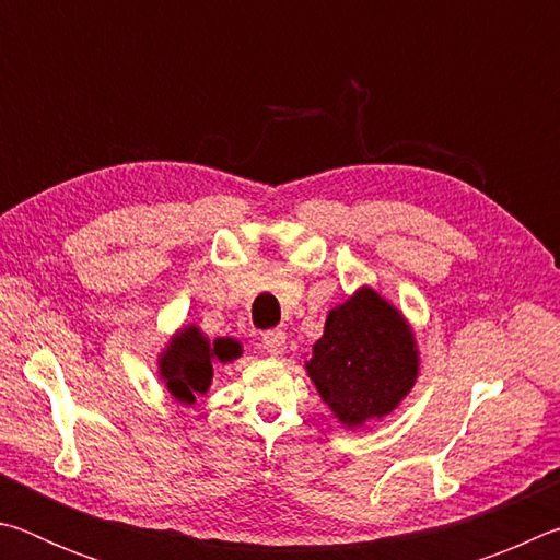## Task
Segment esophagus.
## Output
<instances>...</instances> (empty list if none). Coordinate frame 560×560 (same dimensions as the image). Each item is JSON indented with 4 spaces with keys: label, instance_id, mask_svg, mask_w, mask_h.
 <instances>
[{
    "label": "esophagus",
    "instance_id": "34e87169",
    "mask_svg": "<svg viewBox=\"0 0 560 560\" xmlns=\"http://www.w3.org/2000/svg\"><path fill=\"white\" fill-rule=\"evenodd\" d=\"M283 346H287V334H283V330H279V328H271L261 336V348L267 350L269 355H279Z\"/></svg>",
    "mask_w": 560,
    "mask_h": 560
}]
</instances>
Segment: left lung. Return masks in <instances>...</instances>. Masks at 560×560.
Returning a JSON list of instances; mask_svg holds the SVG:
<instances>
[{"label": "left lung", "instance_id": "1", "mask_svg": "<svg viewBox=\"0 0 560 560\" xmlns=\"http://www.w3.org/2000/svg\"><path fill=\"white\" fill-rule=\"evenodd\" d=\"M324 402L346 428L393 412L417 377V350L402 316L363 289L326 318L306 363Z\"/></svg>", "mask_w": 560, "mask_h": 560}]
</instances>
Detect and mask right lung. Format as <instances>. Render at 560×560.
I'll use <instances>...</instances> for the list:
<instances>
[{
  "label": "right lung",
  "mask_w": 560,
  "mask_h": 560,
  "mask_svg": "<svg viewBox=\"0 0 560 560\" xmlns=\"http://www.w3.org/2000/svg\"><path fill=\"white\" fill-rule=\"evenodd\" d=\"M242 348L232 338H217L210 343L195 326L185 328L160 358V375L167 383V390L179 402H195L197 395H205L212 381V363L240 358Z\"/></svg>",
  "instance_id": "right-lung-1"
}]
</instances>
